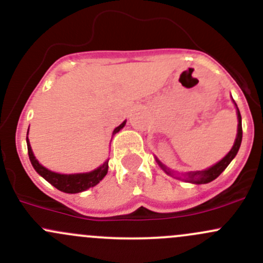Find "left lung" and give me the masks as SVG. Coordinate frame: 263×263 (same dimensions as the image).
<instances>
[{
  "label": "left lung",
  "mask_w": 263,
  "mask_h": 263,
  "mask_svg": "<svg viewBox=\"0 0 263 263\" xmlns=\"http://www.w3.org/2000/svg\"><path fill=\"white\" fill-rule=\"evenodd\" d=\"M236 107H237V104H236ZM237 118H238V129H237V137H236V141H234L233 147L231 148V151H229V153L227 154L219 162H217L215 165H213L212 167L205 168V170H201V171H190V173L181 174V175L184 176V179H182V180L193 182V184H206V182H211L214 180V179H217L218 176H219L220 174L226 170V167L228 166V165L231 164L232 160L236 157V155L239 150V146H241V142H242V117H241V113H239L238 107H237ZM156 161H157V164H159V166L161 167L162 170L167 174V175H171V176L175 175L173 170H170V168H167L165 165H162L157 159H156Z\"/></svg>",
  "instance_id": "obj_1"
}]
</instances>
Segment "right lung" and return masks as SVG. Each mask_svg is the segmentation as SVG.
<instances>
[{"mask_svg":"<svg viewBox=\"0 0 263 263\" xmlns=\"http://www.w3.org/2000/svg\"><path fill=\"white\" fill-rule=\"evenodd\" d=\"M126 121L120 124L118 127H116L113 135H116L117 132H120L123 128ZM27 134H29V129H27ZM27 142V153H29L30 161H31L32 166L39 175L43 176L46 181H49L52 186L57 187L60 192L68 193V194H76V193L84 192V190L89 189V187L96 186L104 176L107 175V171H108V160L104 162L103 165H101L99 167H97L96 170L90 171V173H84V174H58L54 171L48 170L46 167H44L43 165L39 164L36 157L34 156V153L31 150V146H30L29 137H26Z\"/></svg>","mask_w":263,"mask_h":263,"instance_id":"1","label":"right lung"}]
</instances>
